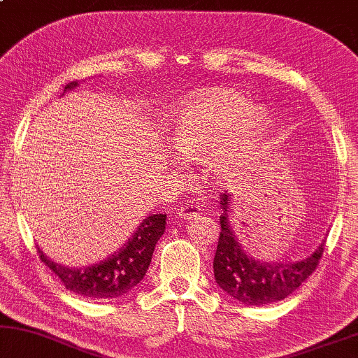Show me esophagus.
<instances>
[{
	"instance_id": "obj_1",
	"label": "esophagus",
	"mask_w": 358,
	"mask_h": 358,
	"mask_svg": "<svg viewBox=\"0 0 358 358\" xmlns=\"http://www.w3.org/2000/svg\"><path fill=\"white\" fill-rule=\"evenodd\" d=\"M198 214H199V206H196V204H186L178 210L180 219H193Z\"/></svg>"
}]
</instances>
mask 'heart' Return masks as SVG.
<instances>
[{
	"instance_id": "heart-1",
	"label": "heart",
	"mask_w": 358,
	"mask_h": 358,
	"mask_svg": "<svg viewBox=\"0 0 358 358\" xmlns=\"http://www.w3.org/2000/svg\"><path fill=\"white\" fill-rule=\"evenodd\" d=\"M268 127V115L231 90H208L175 115L172 144L185 157H196L210 147L204 169L210 178L229 183L248 150Z\"/></svg>"
}]
</instances>
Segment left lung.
Masks as SVG:
<instances>
[{"mask_svg":"<svg viewBox=\"0 0 358 358\" xmlns=\"http://www.w3.org/2000/svg\"><path fill=\"white\" fill-rule=\"evenodd\" d=\"M227 193H220V234L214 256V278L219 287L240 303L261 306L284 300L318 268L324 243L308 258L295 263H266L246 255L229 220Z\"/></svg>","mask_w":358,"mask_h":358,"instance_id":"1","label":"left lung"}]
</instances>
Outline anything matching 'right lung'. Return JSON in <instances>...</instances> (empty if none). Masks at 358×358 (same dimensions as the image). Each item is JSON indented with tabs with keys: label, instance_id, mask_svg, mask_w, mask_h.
<instances>
[{
	"label": "right lung",
	"instance_id": "add662e5",
	"mask_svg": "<svg viewBox=\"0 0 358 358\" xmlns=\"http://www.w3.org/2000/svg\"><path fill=\"white\" fill-rule=\"evenodd\" d=\"M78 83L66 84V89L76 87ZM165 214H154L143 220L136 234L118 251L105 261L85 268H66L53 263L38 250V258L53 271L64 287L73 294L90 300H112L127 295L134 289L149 269L152 253L165 230Z\"/></svg>",
	"mask_w": 358,
	"mask_h": 358
}]
</instances>
